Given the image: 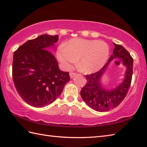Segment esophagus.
I'll return each instance as SVG.
<instances>
[{
	"instance_id": "esophagus-1",
	"label": "esophagus",
	"mask_w": 147,
	"mask_h": 147,
	"mask_svg": "<svg viewBox=\"0 0 147 147\" xmlns=\"http://www.w3.org/2000/svg\"><path fill=\"white\" fill-rule=\"evenodd\" d=\"M69 75H70L71 78H73L74 76L76 75V73H73V72H71V73H70Z\"/></svg>"
}]
</instances>
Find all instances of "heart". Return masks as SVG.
<instances>
[{"mask_svg": "<svg viewBox=\"0 0 147 147\" xmlns=\"http://www.w3.org/2000/svg\"><path fill=\"white\" fill-rule=\"evenodd\" d=\"M110 48L104 41L73 38L59 47L57 57L62 65L70 69L78 58V67L83 73L91 74L104 67L109 58Z\"/></svg>", "mask_w": 147, "mask_h": 147, "instance_id": "b5f03b06", "label": "heart"}]
</instances>
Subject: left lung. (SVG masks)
I'll list each match as a JSON object with an SVG mask.
<instances>
[{"label": "left lung", "instance_id": "8db88e82", "mask_svg": "<svg viewBox=\"0 0 147 147\" xmlns=\"http://www.w3.org/2000/svg\"><path fill=\"white\" fill-rule=\"evenodd\" d=\"M113 54L100 70L86 75L87 83L81 90L80 95L90 108L98 112H105L117 107L126 96L131 85L133 75V59L129 53L121 45L114 43ZM120 58L127 67L123 82L114 89L105 90L100 82L101 76L110 62L114 58Z\"/></svg>", "mask_w": 147, "mask_h": 147}]
</instances>
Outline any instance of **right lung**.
Here are the masks:
<instances>
[{
	"label": "right lung",
	"mask_w": 147,
	"mask_h": 147,
	"mask_svg": "<svg viewBox=\"0 0 147 147\" xmlns=\"http://www.w3.org/2000/svg\"><path fill=\"white\" fill-rule=\"evenodd\" d=\"M58 35H42L30 40L14 53L12 79L18 94L27 104L43 107L52 104L69 82L68 72L59 68L49 49L58 41Z\"/></svg>",
	"instance_id": "right-lung-1"
}]
</instances>
